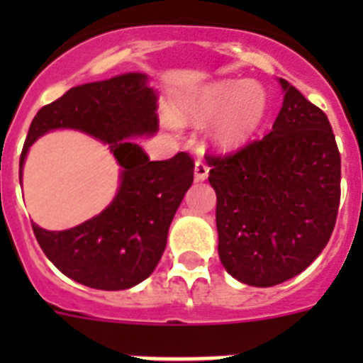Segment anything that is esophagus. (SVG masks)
Returning <instances> with one entry per match:
<instances>
[{
    "instance_id": "esophagus-1",
    "label": "esophagus",
    "mask_w": 363,
    "mask_h": 363,
    "mask_svg": "<svg viewBox=\"0 0 363 363\" xmlns=\"http://www.w3.org/2000/svg\"><path fill=\"white\" fill-rule=\"evenodd\" d=\"M207 176H209V167L198 160L196 165H194V179L196 182H203V179H207Z\"/></svg>"
}]
</instances>
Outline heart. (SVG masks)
<instances>
[{
	"instance_id": "1",
	"label": "heart",
	"mask_w": 363,
	"mask_h": 363,
	"mask_svg": "<svg viewBox=\"0 0 363 363\" xmlns=\"http://www.w3.org/2000/svg\"><path fill=\"white\" fill-rule=\"evenodd\" d=\"M269 112V96L256 82L221 79L182 96L172 114H163V125L176 129L178 123L211 125L207 138L220 152H234L255 140Z\"/></svg>"
}]
</instances>
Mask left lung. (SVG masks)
<instances>
[{"label": "left lung", "instance_id": "1", "mask_svg": "<svg viewBox=\"0 0 363 363\" xmlns=\"http://www.w3.org/2000/svg\"><path fill=\"white\" fill-rule=\"evenodd\" d=\"M272 130L229 156H205L216 191L218 255L252 287L291 280L323 251L340 205V152L325 112L278 79Z\"/></svg>", "mask_w": 363, "mask_h": 363}]
</instances>
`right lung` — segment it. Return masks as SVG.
I'll return each instance as SVG.
<instances>
[{"instance_id":"1","label":"right lung","mask_w":363,"mask_h":363,"mask_svg":"<svg viewBox=\"0 0 363 363\" xmlns=\"http://www.w3.org/2000/svg\"><path fill=\"white\" fill-rule=\"evenodd\" d=\"M142 72L85 83L38 111L28 129L19 176L28 149L56 129H74L108 145L120 169L116 196L99 214L67 230H32L47 258L65 277L104 291L130 289L152 274L167 245L169 227L194 179L187 152L150 162L133 138L158 130V96Z\"/></svg>"}]
</instances>
